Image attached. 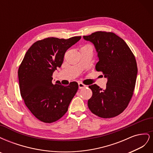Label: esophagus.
Here are the masks:
<instances>
[{"label":"esophagus","mask_w":153,"mask_h":153,"mask_svg":"<svg viewBox=\"0 0 153 153\" xmlns=\"http://www.w3.org/2000/svg\"><path fill=\"white\" fill-rule=\"evenodd\" d=\"M78 87H79V89H82V88H84L87 86L84 84H82V83H79V84H78Z\"/></svg>","instance_id":"1"}]
</instances>
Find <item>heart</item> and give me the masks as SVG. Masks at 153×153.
<instances>
[{"label":"heart","mask_w":153,"mask_h":153,"mask_svg":"<svg viewBox=\"0 0 153 153\" xmlns=\"http://www.w3.org/2000/svg\"><path fill=\"white\" fill-rule=\"evenodd\" d=\"M89 47V45H85V46H84V47Z\"/></svg>","instance_id":"obj_1"}]
</instances>
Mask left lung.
Returning <instances> with one entry per match:
<instances>
[{
    "instance_id": "obj_1",
    "label": "left lung",
    "mask_w": 153,
    "mask_h": 153,
    "mask_svg": "<svg viewBox=\"0 0 153 153\" xmlns=\"http://www.w3.org/2000/svg\"><path fill=\"white\" fill-rule=\"evenodd\" d=\"M84 39L94 45L99 58L96 69L108 78L105 89L96 84L89 86L92 95L88 107L101 118L114 117L126 108L132 98L138 71L135 55L112 32L97 31Z\"/></svg>"
}]
</instances>
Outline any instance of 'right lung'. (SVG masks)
<instances>
[{"instance_id": "right-lung-1", "label": "right lung", "mask_w": 153, "mask_h": 153, "mask_svg": "<svg viewBox=\"0 0 153 153\" xmlns=\"http://www.w3.org/2000/svg\"><path fill=\"white\" fill-rule=\"evenodd\" d=\"M81 39L50 37L37 41L27 50L18 68L20 94L31 113L45 123H52L65 114L78 85L52 84V75L61 66L66 50Z\"/></svg>"}]
</instances>
